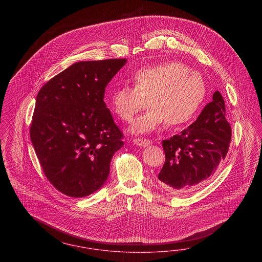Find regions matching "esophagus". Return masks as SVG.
<instances>
[{
  "label": "esophagus",
  "instance_id": "esophagus-1",
  "mask_svg": "<svg viewBox=\"0 0 262 262\" xmlns=\"http://www.w3.org/2000/svg\"><path fill=\"white\" fill-rule=\"evenodd\" d=\"M134 142H135V145H137V146H142V147H145V146H148V145H150L151 144V141L150 139H147V138H143V137H136L134 139Z\"/></svg>",
  "mask_w": 262,
  "mask_h": 262
}]
</instances>
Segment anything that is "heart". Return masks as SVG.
Returning a JSON list of instances; mask_svg holds the SVG:
<instances>
[{"label": "heart", "mask_w": 262, "mask_h": 262, "mask_svg": "<svg viewBox=\"0 0 262 262\" xmlns=\"http://www.w3.org/2000/svg\"><path fill=\"white\" fill-rule=\"evenodd\" d=\"M133 88L120 86L110 94V106L120 119L130 122L148 104L151 108L132 125L135 134H149L166 122L180 126L198 111L206 93L203 76L186 64L169 61L135 72Z\"/></svg>", "instance_id": "obj_1"}]
</instances>
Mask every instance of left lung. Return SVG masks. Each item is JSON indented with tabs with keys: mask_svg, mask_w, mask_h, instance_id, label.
I'll return each mask as SVG.
<instances>
[{
	"mask_svg": "<svg viewBox=\"0 0 262 262\" xmlns=\"http://www.w3.org/2000/svg\"><path fill=\"white\" fill-rule=\"evenodd\" d=\"M231 127L219 91L197 120L179 135L162 141L165 162L159 172L162 187L170 193L196 190L211 179L230 148Z\"/></svg>",
	"mask_w": 262,
	"mask_h": 262,
	"instance_id": "left-lung-1",
	"label": "left lung"
}]
</instances>
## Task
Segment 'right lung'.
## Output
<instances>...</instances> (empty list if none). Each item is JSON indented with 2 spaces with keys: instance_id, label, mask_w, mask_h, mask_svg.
<instances>
[{
  "instance_id": "add662e5",
  "label": "right lung",
  "mask_w": 262,
  "mask_h": 262,
  "mask_svg": "<svg viewBox=\"0 0 262 262\" xmlns=\"http://www.w3.org/2000/svg\"><path fill=\"white\" fill-rule=\"evenodd\" d=\"M126 58L79 61L39 90L30 135L40 165L56 190L85 197L103 186L124 135L103 102Z\"/></svg>"
}]
</instances>
